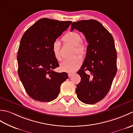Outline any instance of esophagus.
Masks as SVG:
<instances>
[{
  "label": "esophagus",
  "instance_id": "34e87169",
  "mask_svg": "<svg viewBox=\"0 0 133 133\" xmlns=\"http://www.w3.org/2000/svg\"><path fill=\"white\" fill-rule=\"evenodd\" d=\"M74 74V73H69L68 74V75H69V77L70 78L71 77H72V75Z\"/></svg>",
  "mask_w": 133,
  "mask_h": 133
}]
</instances>
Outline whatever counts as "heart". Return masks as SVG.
I'll return each instance as SVG.
<instances>
[{"label":"heart","mask_w":133,"mask_h":133,"mask_svg":"<svg viewBox=\"0 0 133 133\" xmlns=\"http://www.w3.org/2000/svg\"><path fill=\"white\" fill-rule=\"evenodd\" d=\"M64 42L68 43L75 46V52L80 55L83 56L86 52V46L82 41L81 35L77 32L70 31L66 34L62 38ZM61 43L58 40H55L52 42L51 49L55 58L58 61H61L60 55ZM82 59L80 56H75L70 59H64L60 64V68L62 71L66 72H74L81 66Z\"/></svg>","instance_id":"obj_1"}]
</instances>
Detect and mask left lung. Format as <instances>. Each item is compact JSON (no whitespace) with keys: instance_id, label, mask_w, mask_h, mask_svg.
I'll use <instances>...</instances> for the list:
<instances>
[{"instance_id":"left-lung-1","label":"left lung","mask_w":133,"mask_h":133,"mask_svg":"<svg viewBox=\"0 0 133 133\" xmlns=\"http://www.w3.org/2000/svg\"><path fill=\"white\" fill-rule=\"evenodd\" d=\"M74 29L82 32L89 43L83 63L77 72L81 80L75 91L82 102L94 104L107 95L116 75L114 41L111 34L96 20L73 22L71 31Z\"/></svg>"}]
</instances>
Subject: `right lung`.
Returning a JSON list of instances; mask_svg holds the SVG:
<instances>
[{
    "label": "right lung",
    "mask_w": 133,
    "mask_h": 133,
    "mask_svg": "<svg viewBox=\"0 0 133 133\" xmlns=\"http://www.w3.org/2000/svg\"><path fill=\"white\" fill-rule=\"evenodd\" d=\"M71 23L42 18L22 36L17 56L18 75L25 90L33 99L40 102L55 99L61 84L69 78L66 72L53 71L59 64L51 46Z\"/></svg>",
    "instance_id": "obj_1"
}]
</instances>
